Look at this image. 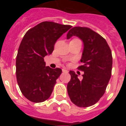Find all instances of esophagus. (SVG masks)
I'll return each instance as SVG.
<instances>
[{
  "label": "esophagus",
  "mask_w": 126,
  "mask_h": 126,
  "mask_svg": "<svg viewBox=\"0 0 126 126\" xmlns=\"http://www.w3.org/2000/svg\"><path fill=\"white\" fill-rule=\"evenodd\" d=\"M62 72H64V73H68V71H67V70H66V69H62Z\"/></svg>",
  "instance_id": "obj_1"
}]
</instances>
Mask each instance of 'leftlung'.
I'll return each instance as SVG.
<instances>
[{
    "mask_svg": "<svg viewBox=\"0 0 126 126\" xmlns=\"http://www.w3.org/2000/svg\"><path fill=\"white\" fill-rule=\"evenodd\" d=\"M73 36L79 38L84 44L81 59L83 64L78 67L84 74L79 79L75 72L69 71L67 93L76 105L88 107L98 102L105 92L112 74V52L105 38L88 28H73L67 39Z\"/></svg>",
    "mask_w": 126,
    "mask_h": 126,
    "instance_id": "obj_1",
    "label": "left lung"
}]
</instances>
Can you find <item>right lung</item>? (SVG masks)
<instances>
[{"label": "right lung", "instance_id": "right-lung-1", "mask_svg": "<svg viewBox=\"0 0 126 126\" xmlns=\"http://www.w3.org/2000/svg\"><path fill=\"white\" fill-rule=\"evenodd\" d=\"M71 27L44 21L24 34L16 57V73L21 92L31 102H43L50 96L62 70L46 67L43 58L52 53L56 41Z\"/></svg>", "mask_w": 126, "mask_h": 126}]
</instances>
